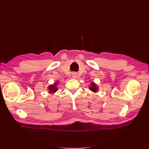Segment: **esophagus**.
Wrapping results in <instances>:
<instances>
[{"instance_id":"1","label":"esophagus","mask_w":149,"mask_h":149,"mask_svg":"<svg viewBox=\"0 0 149 149\" xmlns=\"http://www.w3.org/2000/svg\"><path fill=\"white\" fill-rule=\"evenodd\" d=\"M72 77H73V78H76V77H77V74H76V73H73V74H72Z\"/></svg>"}]
</instances>
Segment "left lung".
Returning a JSON list of instances; mask_svg holds the SVG:
<instances>
[{
	"label": "left lung",
	"mask_w": 149,
	"mask_h": 149,
	"mask_svg": "<svg viewBox=\"0 0 149 149\" xmlns=\"http://www.w3.org/2000/svg\"><path fill=\"white\" fill-rule=\"evenodd\" d=\"M89 89L91 91H92V92H93L94 93H96L98 92L99 86L94 81H92L91 83V84H90V86H89Z\"/></svg>",
	"instance_id": "8db88e82"
}]
</instances>
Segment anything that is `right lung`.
I'll return each instance as SVG.
<instances>
[{
    "mask_svg": "<svg viewBox=\"0 0 149 149\" xmlns=\"http://www.w3.org/2000/svg\"><path fill=\"white\" fill-rule=\"evenodd\" d=\"M58 84H59V82L56 81V82L54 83L53 84L49 85L48 88H47L49 93L55 94L58 89Z\"/></svg>",
    "mask_w": 149,
    "mask_h": 149,
    "instance_id": "1",
    "label": "right lung"
}]
</instances>
